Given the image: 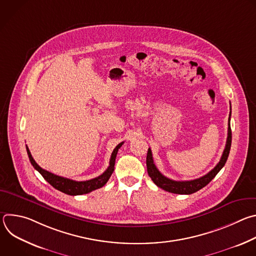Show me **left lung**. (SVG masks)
<instances>
[{
	"instance_id": "1",
	"label": "left lung",
	"mask_w": 256,
	"mask_h": 256,
	"mask_svg": "<svg viewBox=\"0 0 256 256\" xmlns=\"http://www.w3.org/2000/svg\"><path fill=\"white\" fill-rule=\"evenodd\" d=\"M230 108H231V103H230ZM230 118H231V112H230V116L228 120V136H227V142H226V147L223 152V155L221 157V160L218 161V163L216 165V167L210 170L208 174L204 175L202 177H200L194 180H188V181H175L172 179L167 178L164 176L156 167L153 156H152V151L149 148L148 153H147V170L148 174L153 180L154 184L169 192L172 194H192L194 192H196L198 190H202L204 188L206 184H208L212 181V179L220 171L229 156L230 149H231V142H232V132H231V126H230Z\"/></svg>"
}]
</instances>
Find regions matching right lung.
I'll return each instance as SVG.
<instances>
[{
    "label": "right lung",
    "mask_w": 256,
    "mask_h": 256,
    "mask_svg": "<svg viewBox=\"0 0 256 256\" xmlns=\"http://www.w3.org/2000/svg\"><path fill=\"white\" fill-rule=\"evenodd\" d=\"M122 144H124V142L118 144L114 148V150L112 154V157H110V161H109L108 168L100 176L95 177L90 180H86V181H75V180L56 175L52 172H48V171L42 169L32 158L31 153H30L27 146H26V150H27V154H28V157H29V160H30L32 166L42 175V177L48 182L50 186H52L56 190L66 194L80 196V194H89V192H91L95 190H98L106 184V182L108 181L109 178H110V176L114 170L116 158L118 149L122 147Z\"/></svg>",
    "instance_id": "obj_1"
}]
</instances>
